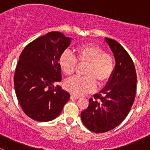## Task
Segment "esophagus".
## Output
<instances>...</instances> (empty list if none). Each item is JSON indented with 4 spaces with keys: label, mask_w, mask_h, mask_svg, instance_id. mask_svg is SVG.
I'll use <instances>...</instances> for the list:
<instances>
[{
    "label": "esophagus",
    "mask_w": 150,
    "mask_h": 150,
    "mask_svg": "<svg viewBox=\"0 0 150 150\" xmlns=\"http://www.w3.org/2000/svg\"><path fill=\"white\" fill-rule=\"evenodd\" d=\"M70 99H79V97H78V96H75V95H71L70 96Z\"/></svg>",
    "instance_id": "obj_1"
}]
</instances>
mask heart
Wrapping results in <instances>:
<instances>
[{"label": "heart", "mask_w": 150, "mask_h": 150, "mask_svg": "<svg viewBox=\"0 0 150 150\" xmlns=\"http://www.w3.org/2000/svg\"><path fill=\"white\" fill-rule=\"evenodd\" d=\"M77 62L86 64L83 70L86 76L72 77L64 83L66 90L76 96L93 91L96 83L100 86L105 85L114 71L113 57L96 45L87 44L79 47L76 50L75 57L68 50L63 51L59 57V64L67 75L74 73Z\"/></svg>", "instance_id": "obj_1"}]
</instances>
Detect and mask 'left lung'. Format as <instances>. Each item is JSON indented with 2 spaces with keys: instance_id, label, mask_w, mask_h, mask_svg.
Returning a JSON list of instances; mask_svg holds the SVG:
<instances>
[{
  "instance_id": "8db88e82",
  "label": "left lung",
  "mask_w": 150,
  "mask_h": 150,
  "mask_svg": "<svg viewBox=\"0 0 150 150\" xmlns=\"http://www.w3.org/2000/svg\"><path fill=\"white\" fill-rule=\"evenodd\" d=\"M112 52L115 66L110 81L95 99H89V105L81 112L85 126L95 133H104L120 125L126 117L136 96L137 73L129 54L120 43L105 38Z\"/></svg>"
}]
</instances>
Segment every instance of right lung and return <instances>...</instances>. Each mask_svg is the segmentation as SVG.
<instances>
[{"label": "right lung", "instance_id": "add662e5", "mask_svg": "<svg viewBox=\"0 0 150 150\" xmlns=\"http://www.w3.org/2000/svg\"><path fill=\"white\" fill-rule=\"evenodd\" d=\"M71 38L50 32L24 48L14 74L16 97L24 112L33 120L48 122L58 117L70 95L60 86V54L70 45Z\"/></svg>", "mask_w": 150, "mask_h": 150}]
</instances>
